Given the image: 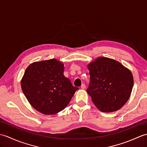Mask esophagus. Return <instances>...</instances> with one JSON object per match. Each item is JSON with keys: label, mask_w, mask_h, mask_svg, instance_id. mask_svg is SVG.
Instances as JSON below:
<instances>
[{"label": "esophagus", "mask_w": 147, "mask_h": 147, "mask_svg": "<svg viewBox=\"0 0 147 147\" xmlns=\"http://www.w3.org/2000/svg\"><path fill=\"white\" fill-rule=\"evenodd\" d=\"M85 88H86V85L84 83H83L82 85V86H81V88H82V89H85Z\"/></svg>", "instance_id": "34e87169"}]
</instances>
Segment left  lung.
<instances>
[{"label":"left lung","instance_id":"8db88e82","mask_svg":"<svg viewBox=\"0 0 147 147\" xmlns=\"http://www.w3.org/2000/svg\"><path fill=\"white\" fill-rule=\"evenodd\" d=\"M90 82L86 92L100 111L111 112L120 109L130 96L133 74L114 59L100 57L88 65Z\"/></svg>","mask_w":147,"mask_h":147}]
</instances>
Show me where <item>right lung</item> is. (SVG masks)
<instances>
[{
	"instance_id": "obj_1",
	"label": "right lung",
	"mask_w": 147,
	"mask_h": 147,
	"mask_svg": "<svg viewBox=\"0 0 147 147\" xmlns=\"http://www.w3.org/2000/svg\"><path fill=\"white\" fill-rule=\"evenodd\" d=\"M64 64L55 59L35 62L24 72L21 82L24 95L36 111L52 115L62 111L79 88L64 75Z\"/></svg>"
}]
</instances>
